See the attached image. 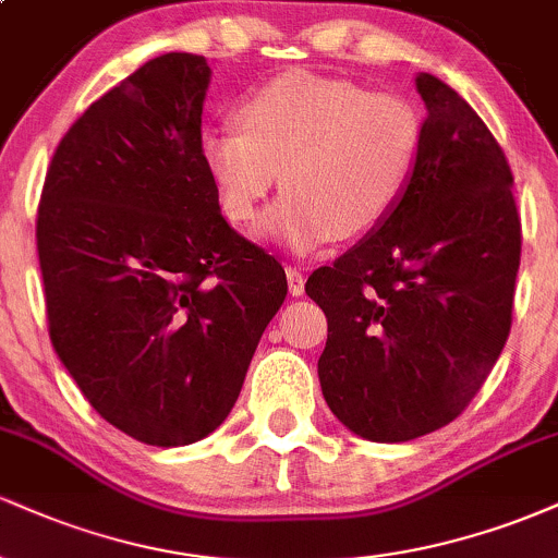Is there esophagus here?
<instances>
[{
	"instance_id": "obj_1",
	"label": "esophagus",
	"mask_w": 558,
	"mask_h": 558,
	"mask_svg": "<svg viewBox=\"0 0 558 558\" xmlns=\"http://www.w3.org/2000/svg\"><path fill=\"white\" fill-rule=\"evenodd\" d=\"M286 278H288V291H291V296H301V293H304V275H301V270L288 265Z\"/></svg>"
}]
</instances>
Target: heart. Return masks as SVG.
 I'll return each mask as SVG.
<instances>
[{
  "mask_svg": "<svg viewBox=\"0 0 558 558\" xmlns=\"http://www.w3.org/2000/svg\"><path fill=\"white\" fill-rule=\"evenodd\" d=\"M239 124L198 138L217 207L233 226H254L280 172L286 196L265 235L299 254L380 226L407 194L422 149L412 101L304 70L243 96Z\"/></svg>",
  "mask_w": 558,
  "mask_h": 558,
  "instance_id": "heart-1",
  "label": "heart"
}]
</instances>
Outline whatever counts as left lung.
<instances>
[{"label": "left lung", "instance_id": "left-lung-1", "mask_svg": "<svg viewBox=\"0 0 558 558\" xmlns=\"http://www.w3.org/2000/svg\"><path fill=\"white\" fill-rule=\"evenodd\" d=\"M417 92L427 118L407 194L306 280L328 317L325 401L380 444L440 430L470 407L509 338L522 254L514 175L488 125L430 73Z\"/></svg>", "mask_w": 558, "mask_h": 558}]
</instances>
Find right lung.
Listing matches in <instances>:
<instances>
[{
  "label": "right lung",
  "instance_id": "add662e5",
  "mask_svg": "<svg viewBox=\"0 0 558 558\" xmlns=\"http://www.w3.org/2000/svg\"><path fill=\"white\" fill-rule=\"evenodd\" d=\"M209 73L170 52L96 99L54 149L36 217L57 356L110 425L162 448L222 425L288 293L198 159Z\"/></svg>",
  "mask_w": 558,
  "mask_h": 558
}]
</instances>
